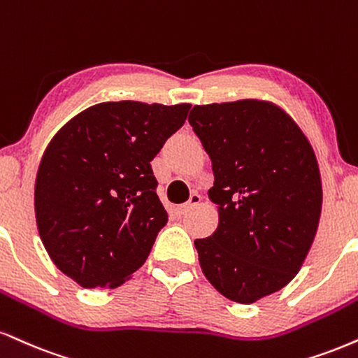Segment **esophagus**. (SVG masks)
Wrapping results in <instances>:
<instances>
[{"instance_id": "esophagus-1", "label": "esophagus", "mask_w": 358, "mask_h": 358, "mask_svg": "<svg viewBox=\"0 0 358 358\" xmlns=\"http://www.w3.org/2000/svg\"><path fill=\"white\" fill-rule=\"evenodd\" d=\"M200 201H201V196L198 195L196 192H193L190 195V200H188L187 203L176 206V215H187L193 208V206H196L198 203H200Z\"/></svg>"}]
</instances>
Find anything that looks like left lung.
Listing matches in <instances>:
<instances>
[{
    "mask_svg": "<svg viewBox=\"0 0 358 358\" xmlns=\"http://www.w3.org/2000/svg\"><path fill=\"white\" fill-rule=\"evenodd\" d=\"M188 122L212 160L218 227L195 240L201 272L223 296L253 303L299 273L315 238L322 180L312 145L262 100L193 106Z\"/></svg>",
    "mask_w": 358,
    "mask_h": 358,
    "instance_id": "1",
    "label": "left lung"
}]
</instances>
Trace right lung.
I'll return each instance as SVG.
<instances>
[{
  "label": "right lung",
  "mask_w": 358,
  "mask_h": 358,
  "mask_svg": "<svg viewBox=\"0 0 358 358\" xmlns=\"http://www.w3.org/2000/svg\"><path fill=\"white\" fill-rule=\"evenodd\" d=\"M192 105L106 101L51 138L34 215L53 264L83 288H116L145 264L168 215L150 162Z\"/></svg>",
  "instance_id": "obj_1"
}]
</instances>
